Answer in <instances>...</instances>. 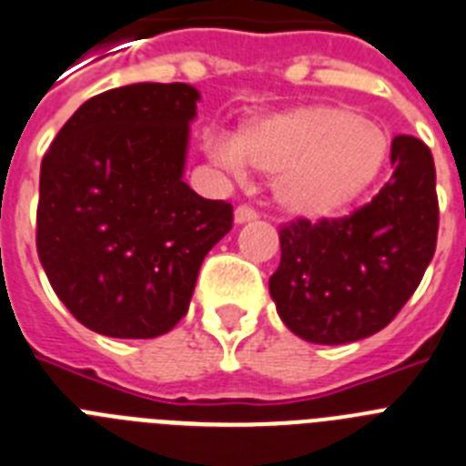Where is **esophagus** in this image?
I'll return each instance as SVG.
<instances>
[{
  "label": "esophagus",
  "mask_w": 466,
  "mask_h": 466,
  "mask_svg": "<svg viewBox=\"0 0 466 466\" xmlns=\"http://www.w3.org/2000/svg\"><path fill=\"white\" fill-rule=\"evenodd\" d=\"M254 218H259V212L249 205H240L236 207V224H248V221H254Z\"/></svg>",
  "instance_id": "34e87169"
}]
</instances>
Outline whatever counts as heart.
<instances>
[{"label": "heart", "instance_id": "obj_1", "mask_svg": "<svg viewBox=\"0 0 466 466\" xmlns=\"http://www.w3.org/2000/svg\"><path fill=\"white\" fill-rule=\"evenodd\" d=\"M207 153L230 172L249 162L278 174V202L320 218L347 209L375 184L387 165L389 137L353 110L299 106L242 125L236 138L209 137Z\"/></svg>", "mask_w": 466, "mask_h": 466}]
</instances>
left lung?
Instances as JSON below:
<instances>
[{
	"label": "left lung",
	"instance_id": "1",
	"mask_svg": "<svg viewBox=\"0 0 466 466\" xmlns=\"http://www.w3.org/2000/svg\"><path fill=\"white\" fill-rule=\"evenodd\" d=\"M393 174L347 217L282 224L268 280L278 316L313 344H349L387 328L415 294L439 238L436 167L427 143L391 141Z\"/></svg>",
	"mask_w": 466,
	"mask_h": 466
}]
</instances>
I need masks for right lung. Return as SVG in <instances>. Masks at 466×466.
Segmentation results:
<instances>
[{"instance_id": "obj_1", "label": "right lung", "mask_w": 466, "mask_h": 466, "mask_svg": "<svg viewBox=\"0 0 466 466\" xmlns=\"http://www.w3.org/2000/svg\"><path fill=\"white\" fill-rule=\"evenodd\" d=\"M188 85L103 91L82 103L42 160L37 254L85 328L153 339L186 316L202 259L233 228V205L184 178Z\"/></svg>"}]
</instances>
